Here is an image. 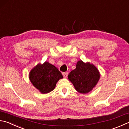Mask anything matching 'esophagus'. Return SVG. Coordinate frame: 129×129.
Instances as JSON below:
<instances>
[{"label":"esophagus","mask_w":129,"mask_h":129,"mask_svg":"<svg viewBox=\"0 0 129 129\" xmlns=\"http://www.w3.org/2000/svg\"><path fill=\"white\" fill-rule=\"evenodd\" d=\"M62 75L64 78H66L67 77V75H68V73L67 72H63L62 73Z\"/></svg>","instance_id":"34e87169"}]
</instances>
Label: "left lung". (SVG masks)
Instances as JSON below:
<instances>
[{"label":"left lung","instance_id":"8db88e82","mask_svg":"<svg viewBox=\"0 0 129 129\" xmlns=\"http://www.w3.org/2000/svg\"><path fill=\"white\" fill-rule=\"evenodd\" d=\"M68 79L77 91L87 94L96 85L100 79V73L93 64L80 60L77 62L76 69L68 75Z\"/></svg>","mask_w":129,"mask_h":129}]
</instances>
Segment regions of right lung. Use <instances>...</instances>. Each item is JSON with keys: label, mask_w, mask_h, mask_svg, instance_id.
Instances as JSON below:
<instances>
[{"label": "right lung", "mask_w": 129, "mask_h": 129, "mask_svg": "<svg viewBox=\"0 0 129 129\" xmlns=\"http://www.w3.org/2000/svg\"><path fill=\"white\" fill-rule=\"evenodd\" d=\"M29 79L34 87L42 94H47L54 89L56 84L63 76L54 65L45 61L38 63L31 70Z\"/></svg>", "instance_id": "obj_1"}]
</instances>
